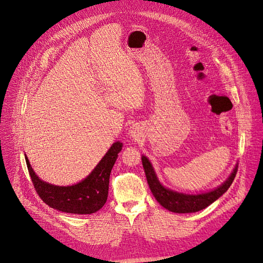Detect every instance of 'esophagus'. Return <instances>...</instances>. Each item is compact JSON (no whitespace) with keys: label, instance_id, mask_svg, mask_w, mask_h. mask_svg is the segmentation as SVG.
Wrapping results in <instances>:
<instances>
[{"label":"esophagus","instance_id":"34e87169","mask_svg":"<svg viewBox=\"0 0 263 263\" xmlns=\"http://www.w3.org/2000/svg\"><path fill=\"white\" fill-rule=\"evenodd\" d=\"M129 134H130V137L131 139H133V140H137V139H140V130H139V128L137 127H135V126H133V127H131V129L129 130Z\"/></svg>","mask_w":263,"mask_h":263}]
</instances>
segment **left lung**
<instances>
[{"mask_svg": "<svg viewBox=\"0 0 263 263\" xmlns=\"http://www.w3.org/2000/svg\"><path fill=\"white\" fill-rule=\"evenodd\" d=\"M142 163L148 185L151 192H153L155 198L165 209L175 213H193L206 208L229 189L238 171V164H236V166H234L230 176L226 179V181L214 190L200 193V194H185V193H179L168 187H165L158 179L153 164L144 155L142 156Z\"/></svg>", "mask_w": 263, "mask_h": 263, "instance_id": "left-lung-1", "label": "left lung"}]
</instances>
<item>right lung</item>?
I'll return each instance as SVG.
<instances>
[{"instance_id":"add662e5","label":"right lung","mask_w":263,"mask_h":263,"mask_svg":"<svg viewBox=\"0 0 263 263\" xmlns=\"http://www.w3.org/2000/svg\"><path fill=\"white\" fill-rule=\"evenodd\" d=\"M121 149L122 143L115 142L85 179L67 186L41 180L33 171L26 155L24 156L34 187L45 203L66 213L91 214L99 211L107 199L109 175Z\"/></svg>"}]
</instances>
